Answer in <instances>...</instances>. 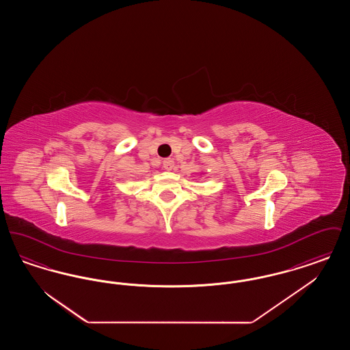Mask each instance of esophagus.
Returning <instances> with one entry per match:
<instances>
[{
	"instance_id": "obj_1",
	"label": "esophagus",
	"mask_w": 350,
	"mask_h": 350,
	"mask_svg": "<svg viewBox=\"0 0 350 350\" xmlns=\"http://www.w3.org/2000/svg\"><path fill=\"white\" fill-rule=\"evenodd\" d=\"M163 167H164V169H167V170H172L173 167H174L173 159H165V160L163 161Z\"/></svg>"
}]
</instances>
